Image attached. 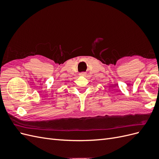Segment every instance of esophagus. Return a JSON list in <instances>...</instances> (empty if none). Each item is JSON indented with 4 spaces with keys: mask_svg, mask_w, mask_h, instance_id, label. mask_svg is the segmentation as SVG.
Segmentation results:
<instances>
[{
    "mask_svg": "<svg viewBox=\"0 0 159 159\" xmlns=\"http://www.w3.org/2000/svg\"><path fill=\"white\" fill-rule=\"evenodd\" d=\"M80 76H85L86 75V73H85V72H81V73L80 74Z\"/></svg>",
    "mask_w": 159,
    "mask_h": 159,
    "instance_id": "esophagus-1",
    "label": "esophagus"
}]
</instances>
